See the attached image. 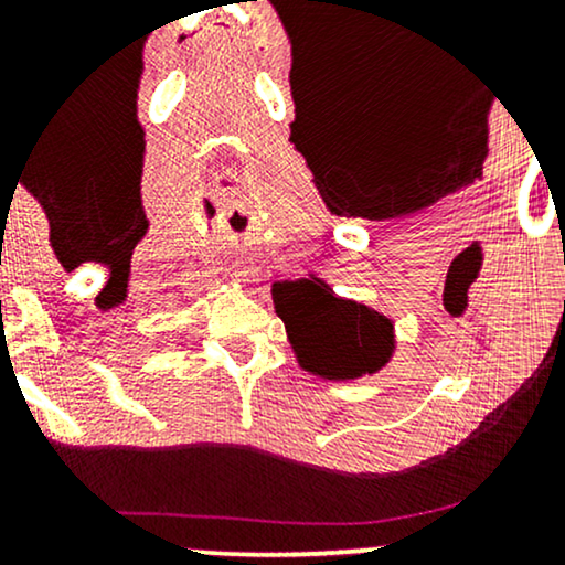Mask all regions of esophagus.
<instances>
[{
    "mask_svg": "<svg viewBox=\"0 0 565 565\" xmlns=\"http://www.w3.org/2000/svg\"><path fill=\"white\" fill-rule=\"evenodd\" d=\"M231 278H233V281H238V284H246V268H242V265H233Z\"/></svg>",
    "mask_w": 565,
    "mask_h": 565,
    "instance_id": "obj_1",
    "label": "esophagus"
}]
</instances>
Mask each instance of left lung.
<instances>
[{"instance_id": "8db88e82", "label": "left lung", "mask_w": 565, "mask_h": 565, "mask_svg": "<svg viewBox=\"0 0 565 565\" xmlns=\"http://www.w3.org/2000/svg\"><path fill=\"white\" fill-rule=\"evenodd\" d=\"M274 305L305 372L355 380L391 361L393 321L364 302L337 297L319 278L274 284Z\"/></svg>"}]
</instances>
